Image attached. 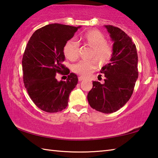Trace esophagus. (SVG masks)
<instances>
[{"label":"esophagus","mask_w":158,"mask_h":158,"mask_svg":"<svg viewBox=\"0 0 158 158\" xmlns=\"http://www.w3.org/2000/svg\"><path fill=\"white\" fill-rule=\"evenodd\" d=\"M78 79H79V81H82V80H84L85 78H84V77H81H81H79Z\"/></svg>","instance_id":"obj_1"}]
</instances>
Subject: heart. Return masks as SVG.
Instances as JSON below:
<instances>
[{"mask_svg": "<svg viewBox=\"0 0 158 158\" xmlns=\"http://www.w3.org/2000/svg\"><path fill=\"white\" fill-rule=\"evenodd\" d=\"M83 44L91 48L89 54L93 60H82L73 66V69L75 73L81 76H87L97 66L98 61L100 65L109 62L113 56L112 45L106 42L105 35L97 30H90L81 34L79 37ZM63 54L69 60H75L79 57V47L77 42L69 40L63 47Z\"/></svg>", "mask_w": 158, "mask_h": 158, "instance_id": "b5f03b06", "label": "heart"}]
</instances>
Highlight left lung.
I'll return each instance as SVG.
<instances>
[{"instance_id": "1", "label": "left lung", "mask_w": 158, "mask_h": 158, "mask_svg": "<svg viewBox=\"0 0 158 158\" xmlns=\"http://www.w3.org/2000/svg\"><path fill=\"white\" fill-rule=\"evenodd\" d=\"M105 28L114 42L113 56L111 63L101 69L105 83L93 81L87 98L93 109L111 114L123 107L132 95L138 78V56L135 44L123 31L111 25Z\"/></svg>"}]
</instances>
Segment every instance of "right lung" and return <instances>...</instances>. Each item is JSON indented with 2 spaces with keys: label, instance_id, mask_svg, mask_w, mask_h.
I'll use <instances>...</instances> for the list:
<instances>
[{
  "label": "right lung",
  "instance_id": "obj_1",
  "mask_svg": "<svg viewBox=\"0 0 158 158\" xmlns=\"http://www.w3.org/2000/svg\"><path fill=\"white\" fill-rule=\"evenodd\" d=\"M80 27L47 25L35 31L26 45L22 58L23 83L31 100L42 111L56 113L68 106L78 78L63 64V49ZM56 73L68 75L66 81L58 82Z\"/></svg>",
  "mask_w": 158,
  "mask_h": 158
}]
</instances>
